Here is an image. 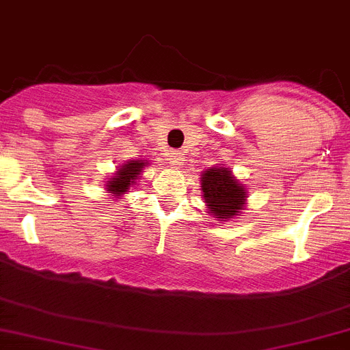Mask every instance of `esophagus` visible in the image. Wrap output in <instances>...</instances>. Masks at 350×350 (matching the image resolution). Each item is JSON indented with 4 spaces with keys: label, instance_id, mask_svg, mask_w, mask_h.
I'll use <instances>...</instances> for the list:
<instances>
[{
    "label": "esophagus",
    "instance_id": "esophagus-1",
    "mask_svg": "<svg viewBox=\"0 0 350 350\" xmlns=\"http://www.w3.org/2000/svg\"><path fill=\"white\" fill-rule=\"evenodd\" d=\"M183 152H179V150H172L171 152V163L172 165H176V167H178V165H183Z\"/></svg>",
    "mask_w": 350,
    "mask_h": 350
}]
</instances>
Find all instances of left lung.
Listing matches in <instances>:
<instances>
[{"instance_id": "left-lung-1", "label": "left lung", "mask_w": 350, "mask_h": 350, "mask_svg": "<svg viewBox=\"0 0 350 350\" xmlns=\"http://www.w3.org/2000/svg\"><path fill=\"white\" fill-rule=\"evenodd\" d=\"M204 198L216 218H230L242 209L245 200V188L235 181L228 169H207L200 178Z\"/></svg>"}]
</instances>
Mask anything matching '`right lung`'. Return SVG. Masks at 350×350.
<instances>
[{
  "label": "right lung",
  "mask_w": 350,
  "mask_h": 350,
  "mask_svg": "<svg viewBox=\"0 0 350 350\" xmlns=\"http://www.w3.org/2000/svg\"><path fill=\"white\" fill-rule=\"evenodd\" d=\"M146 162H143V160H132V162H127L124 163L120 169H118V174L115 176V178H111L108 181V191H111V193H116L118 197H120L122 193H125V191L129 190V187H131V183H134V179H137V176H139V172L143 171V165Z\"/></svg>",
  "instance_id": "obj_1"
}]
</instances>
